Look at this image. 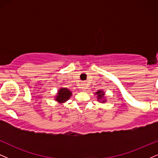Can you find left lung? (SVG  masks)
<instances>
[{
  "mask_svg": "<svg viewBox=\"0 0 158 158\" xmlns=\"http://www.w3.org/2000/svg\"><path fill=\"white\" fill-rule=\"evenodd\" d=\"M97 95H98V99H101L104 95V93L102 90H98L97 92Z\"/></svg>",
  "mask_w": 158,
  "mask_h": 158,
  "instance_id": "8db88e82",
  "label": "left lung"
}]
</instances>
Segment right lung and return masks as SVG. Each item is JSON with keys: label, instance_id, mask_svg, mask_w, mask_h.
Returning a JSON list of instances; mask_svg holds the SVG:
<instances>
[{"label": "right lung", "instance_id": "right-lung-1", "mask_svg": "<svg viewBox=\"0 0 158 158\" xmlns=\"http://www.w3.org/2000/svg\"><path fill=\"white\" fill-rule=\"evenodd\" d=\"M71 92L67 88H61L59 89L58 93H57V96L56 97V101H58L59 103H63L66 101L67 100L70 98L71 96Z\"/></svg>", "mask_w": 158, "mask_h": 158}]
</instances>
